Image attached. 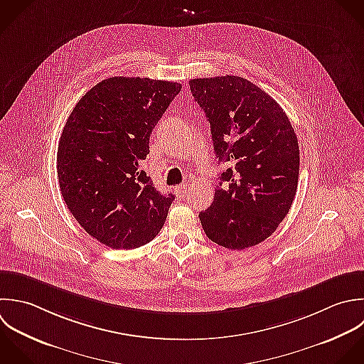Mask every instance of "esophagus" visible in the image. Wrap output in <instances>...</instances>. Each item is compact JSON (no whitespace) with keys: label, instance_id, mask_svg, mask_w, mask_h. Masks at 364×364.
I'll return each instance as SVG.
<instances>
[{"label":"esophagus","instance_id":"1","mask_svg":"<svg viewBox=\"0 0 364 364\" xmlns=\"http://www.w3.org/2000/svg\"><path fill=\"white\" fill-rule=\"evenodd\" d=\"M176 194L178 197H186L188 194V186L187 184H181V186L176 187Z\"/></svg>","mask_w":364,"mask_h":364}]
</instances>
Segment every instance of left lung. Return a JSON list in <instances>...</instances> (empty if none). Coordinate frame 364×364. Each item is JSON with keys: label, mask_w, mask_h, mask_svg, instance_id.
Returning <instances> with one entry per match:
<instances>
[{"label": "left lung", "mask_w": 364, "mask_h": 364, "mask_svg": "<svg viewBox=\"0 0 364 364\" xmlns=\"http://www.w3.org/2000/svg\"><path fill=\"white\" fill-rule=\"evenodd\" d=\"M190 89L210 122L218 161L234 163L198 215L203 230L224 248L254 247L275 232L295 198L296 133L278 102L245 77L191 79Z\"/></svg>", "instance_id": "1"}]
</instances>
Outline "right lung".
Here are the masks:
<instances>
[{
  "label": "right lung",
  "mask_w": 364,
  "mask_h": 364,
  "mask_svg": "<svg viewBox=\"0 0 364 364\" xmlns=\"http://www.w3.org/2000/svg\"><path fill=\"white\" fill-rule=\"evenodd\" d=\"M181 85L113 76L87 90L62 130L56 171L75 220L99 242L133 250L164 225L173 194H161L141 164L150 134Z\"/></svg>",
  "instance_id": "1"
}]
</instances>
